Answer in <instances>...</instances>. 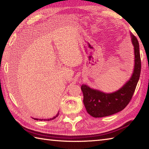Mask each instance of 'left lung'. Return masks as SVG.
I'll use <instances>...</instances> for the list:
<instances>
[{"label":"left lung","instance_id":"obj_1","mask_svg":"<svg viewBox=\"0 0 149 149\" xmlns=\"http://www.w3.org/2000/svg\"><path fill=\"white\" fill-rule=\"evenodd\" d=\"M130 35L134 50V66L130 78L123 86L112 93H104L85 84L81 87L85 108L93 117L102 118L119 112L132 99L139 79L141 63L139 42L132 33Z\"/></svg>","mask_w":149,"mask_h":149}]
</instances>
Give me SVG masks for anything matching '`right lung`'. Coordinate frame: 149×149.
Segmentation results:
<instances>
[{"instance_id":"obj_1","label":"right lung","mask_w":149,"mask_h":149,"mask_svg":"<svg viewBox=\"0 0 149 149\" xmlns=\"http://www.w3.org/2000/svg\"><path fill=\"white\" fill-rule=\"evenodd\" d=\"M58 114H59V112L57 113L56 114V115L55 116H54L53 118H48V119H39V118H32L33 119H34V120H40V121H42V120H44V121H50V120H54V119H55V118H56L58 116Z\"/></svg>"}]
</instances>
